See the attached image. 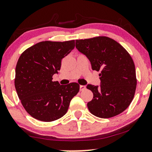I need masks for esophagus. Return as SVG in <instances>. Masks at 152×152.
<instances>
[{
	"instance_id": "obj_1",
	"label": "esophagus",
	"mask_w": 152,
	"mask_h": 152,
	"mask_svg": "<svg viewBox=\"0 0 152 152\" xmlns=\"http://www.w3.org/2000/svg\"><path fill=\"white\" fill-rule=\"evenodd\" d=\"M86 88V86H83V85H81V86H80V91H84Z\"/></svg>"
}]
</instances>
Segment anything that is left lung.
<instances>
[{
	"instance_id": "left-lung-1",
	"label": "left lung",
	"mask_w": 152,
	"mask_h": 152,
	"mask_svg": "<svg viewBox=\"0 0 152 152\" xmlns=\"http://www.w3.org/2000/svg\"><path fill=\"white\" fill-rule=\"evenodd\" d=\"M76 47L89 60L92 70L101 71L100 86H86L94 94L87 104L90 112L104 118L121 114L130 105L137 87L131 56L121 45L106 36L76 40Z\"/></svg>"
}]
</instances>
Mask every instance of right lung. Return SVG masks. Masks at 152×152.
I'll return each mask as SVG.
<instances>
[{"mask_svg": "<svg viewBox=\"0 0 152 152\" xmlns=\"http://www.w3.org/2000/svg\"><path fill=\"white\" fill-rule=\"evenodd\" d=\"M75 41H42L20 55L15 67V87L26 111L32 117L49 122L61 118L79 85H61L52 81L58 74L61 60L74 48Z\"/></svg>", "mask_w": 152, "mask_h": 152, "instance_id": "obj_1", "label": "right lung"}]
</instances>
